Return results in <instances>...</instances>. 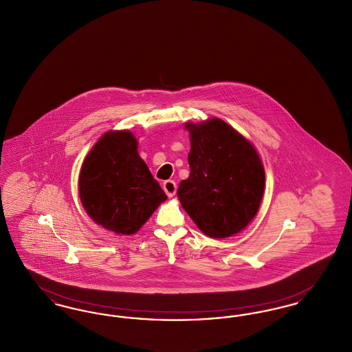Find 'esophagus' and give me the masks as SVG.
Returning a JSON list of instances; mask_svg holds the SVG:
<instances>
[{
  "instance_id": "1",
  "label": "esophagus",
  "mask_w": 352,
  "mask_h": 352,
  "mask_svg": "<svg viewBox=\"0 0 352 352\" xmlns=\"http://www.w3.org/2000/svg\"><path fill=\"white\" fill-rule=\"evenodd\" d=\"M164 191L166 192V195L168 197H174L175 195V192H177V184L174 181H171V179H168V181H165L164 182Z\"/></svg>"
}]
</instances>
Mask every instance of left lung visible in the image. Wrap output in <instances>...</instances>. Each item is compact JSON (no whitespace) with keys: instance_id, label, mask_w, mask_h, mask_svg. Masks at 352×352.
<instances>
[{"instance_id":"8db88e82","label":"left lung","mask_w":352,"mask_h":352,"mask_svg":"<svg viewBox=\"0 0 352 352\" xmlns=\"http://www.w3.org/2000/svg\"><path fill=\"white\" fill-rule=\"evenodd\" d=\"M190 175L177 195L203 234L224 239L244 230L260 207L265 171L248 140L212 118L187 124Z\"/></svg>"}]
</instances>
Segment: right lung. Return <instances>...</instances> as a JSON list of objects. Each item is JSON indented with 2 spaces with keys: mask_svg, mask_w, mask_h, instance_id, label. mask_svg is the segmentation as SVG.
<instances>
[{
  "mask_svg": "<svg viewBox=\"0 0 352 352\" xmlns=\"http://www.w3.org/2000/svg\"><path fill=\"white\" fill-rule=\"evenodd\" d=\"M84 210L98 224L116 234H135L166 201L126 131L108 132L84 160L79 175Z\"/></svg>",
  "mask_w": 352,
  "mask_h": 352,
  "instance_id": "right-lung-1",
  "label": "right lung"
}]
</instances>
